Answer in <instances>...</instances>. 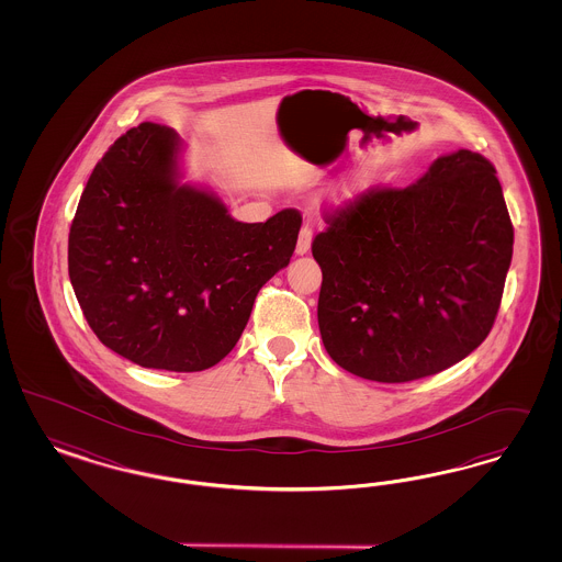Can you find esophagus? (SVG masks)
<instances>
[{
	"label": "esophagus",
	"mask_w": 562,
	"mask_h": 562,
	"mask_svg": "<svg viewBox=\"0 0 562 562\" xmlns=\"http://www.w3.org/2000/svg\"><path fill=\"white\" fill-rule=\"evenodd\" d=\"M311 238H313V231L308 224H305L299 233V240H296V256H305L306 251L311 249Z\"/></svg>",
	"instance_id": "esophagus-1"
}]
</instances>
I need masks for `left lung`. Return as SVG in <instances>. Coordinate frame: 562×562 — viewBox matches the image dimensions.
Here are the masks:
<instances>
[{"mask_svg": "<svg viewBox=\"0 0 562 562\" xmlns=\"http://www.w3.org/2000/svg\"><path fill=\"white\" fill-rule=\"evenodd\" d=\"M317 319L348 373L406 383L441 373L493 329L513 224L493 162L439 156L409 188H373L325 216Z\"/></svg>", "mask_w": 562, "mask_h": 562, "instance_id": "8db88e82", "label": "left lung"}]
</instances>
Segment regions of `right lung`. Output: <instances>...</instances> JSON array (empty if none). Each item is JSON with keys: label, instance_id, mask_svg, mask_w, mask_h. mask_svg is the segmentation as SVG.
Masks as SVG:
<instances>
[{"label": "right lung", "instance_id": "add662e5", "mask_svg": "<svg viewBox=\"0 0 562 562\" xmlns=\"http://www.w3.org/2000/svg\"><path fill=\"white\" fill-rule=\"evenodd\" d=\"M175 130L132 127L92 170L69 228L68 270L97 338L146 369L195 373L237 344L257 292L289 266L301 212L238 222L179 183Z\"/></svg>", "mask_w": 562, "mask_h": 562}]
</instances>
